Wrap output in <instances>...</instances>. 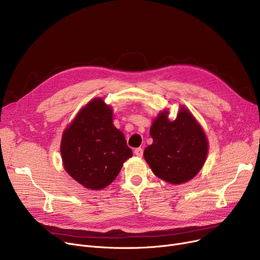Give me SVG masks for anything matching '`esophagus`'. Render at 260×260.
Returning <instances> with one entry per match:
<instances>
[{"instance_id": "esophagus-1", "label": "esophagus", "mask_w": 260, "mask_h": 260, "mask_svg": "<svg viewBox=\"0 0 260 260\" xmlns=\"http://www.w3.org/2000/svg\"><path fill=\"white\" fill-rule=\"evenodd\" d=\"M134 152H135V154L137 155V157H142V155H143V149H142L141 147L136 148V149L134 150Z\"/></svg>"}]
</instances>
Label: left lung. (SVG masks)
<instances>
[{
  "label": "left lung",
  "mask_w": 260,
  "mask_h": 260,
  "mask_svg": "<svg viewBox=\"0 0 260 260\" xmlns=\"http://www.w3.org/2000/svg\"><path fill=\"white\" fill-rule=\"evenodd\" d=\"M153 139L144 149V158L153 174L171 184H182L198 175L203 167L208 143L194 117L182 108L174 121L161 113L150 127Z\"/></svg>",
  "instance_id": "8db88e82"
}]
</instances>
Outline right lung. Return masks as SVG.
Masks as SVG:
<instances>
[{"label":"right lung","instance_id":"1","mask_svg":"<svg viewBox=\"0 0 260 260\" xmlns=\"http://www.w3.org/2000/svg\"><path fill=\"white\" fill-rule=\"evenodd\" d=\"M64 169L85 188L110 185L133 155L124 135L113 124V112L100 98L89 102L62 135Z\"/></svg>","mask_w":260,"mask_h":260}]
</instances>
